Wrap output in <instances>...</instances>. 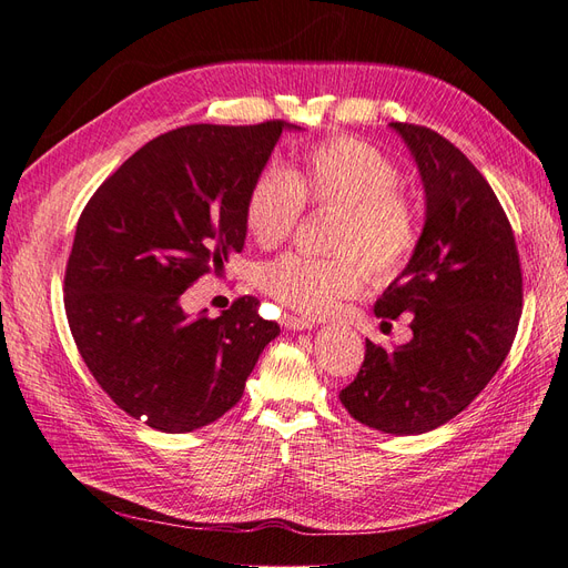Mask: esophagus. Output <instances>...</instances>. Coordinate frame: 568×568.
Returning a JSON list of instances; mask_svg holds the SVG:
<instances>
[{
	"label": "esophagus",
	"mask_w": 568,
	"mask_h": 568,
	"mask_svg": "<svg viewBox=\"0 0 568 568\" xmlns=\"http://www.w3.org/2000/svg\"><path fill=\"white\" fill-rule=\"evenodd\" d=\"M282 324L286 326V329H294V332L313 329V320L311 317H298V315H284Z\"/></svg>",
	"instance_id": "obj_1"
}]
</instances>
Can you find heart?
Masks as SVG:
<instances>
[{"instance_id": "b5f03b06", "label": "heart", "mask_w": 568, "mask_h": 568, "mask_svg": "<svg viewBox=\"0 0 568 568\" xmlns=\"http://www.w3.org/2000/svg\"><path fill=\"white\" fill-rule=\"evenodd\" d=\"M400 173L384 153L355 136H332L307 146L288 173L265 168L248 186L246 230L263 248L296 232L305 205L336 211L329 248L334 257L284 253L263 265L265 294L307 315H322L355 296L374 277L400 272L419 246L415 205L398 189Z\"/></svg>"}]
</instances>
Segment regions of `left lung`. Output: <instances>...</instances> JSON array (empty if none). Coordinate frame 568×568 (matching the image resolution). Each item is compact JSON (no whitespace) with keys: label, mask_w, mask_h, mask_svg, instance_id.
Masks as SVG:
<instances>
[{"label":"left lung","mask_w":568,"mask_h":568,"mask_svg":"<svg viewBox=\"0 0 568 568\" xmlns=\"http://www.w3.org/2000/svg\"><path fill=\"white\" fill-rule=\"evenodd\" d=\"M417 161L426 192L419 246L374 315L412 313V338L365 359L338 398L359 424L409 436L438 428L488 386L521 317L517 242L500 201L464 153L424 125L390 123Z\"/></svg>","instance_id":"left-lung-1"}]
</instances>
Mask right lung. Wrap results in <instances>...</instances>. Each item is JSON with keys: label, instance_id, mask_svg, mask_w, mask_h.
Wrapping results in <instances>:
<instances>
[{"label": "right lung", "instance_id": "right-lung-1", "mask_svg": "<svg viewBox=\"0 0 568 568\" xmlns=\"http://www.w3.org/2000/svg\"><path fill=\"white\" fill-rule=\"evenodd\" d=\"M284 120L184 125L120 165L84 205L63 305L75 346L109 398L165 434L211 424L244 395L280 324L255 296L189 317L182 294L244 248V203Z\"/></svg>", "mask_w": 568, "mask_h": 568}]
</instances>
